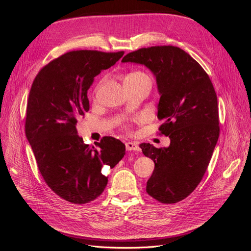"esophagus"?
<instances>
[{"mask_svg": "<svg viewBox=\"0 0 251 251\" xmlns=\"http://www.w3.org/2000/svg\"><path fill=\"white\" fill-rule=\"evenodd\" d=\"M125 146H126V150L127 151H140V148L136 144V143L127 142V143H125Z\"/></svg>", "mask_w": 251, "mask_h": 251, "instance_id": "34e87169", "label": "esophagus"}]
</instances>
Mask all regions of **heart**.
Segmentation results:
<instances>
[{"label":"heart","instance_id":"b5f03b06","mask_svg":"<svg viewBox=\"0 0 251 251\" xmlns=\"http://www.w3.org/2000/svg\"><path fill=\"white\" fill-rule=\"evenodd\" d=\"M141 81H150L149 76L143 73L141 70H134L131 71L130 74H128L125 77H124V85L129 84V83H136V82H141ZM103 82V80L98 84V86L101 85V83Z\"/></svg>","mask_w":251,"mask_h":251}]
</instances>
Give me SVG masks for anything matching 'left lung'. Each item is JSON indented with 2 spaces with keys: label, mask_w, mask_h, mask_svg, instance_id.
Returning a JSON list of instances; mask_svg holds the SVG:
<instances>
[{
  "label": "left lung",
  "mask_w": 251,
  "mask_h": 251,
  "mask_svg": "<svg viewBox=\"0 0 251 251\" xmlns=\"http://www.w3.org/2000/svg\"><path fill=\"white\" fill-rule=\"evenodd\" d=\"M122 62L147 66L160 94V134L169 136L168 148L142 143L143 154L155 169L146 192L163 203H175L191 195L207 169L220 136L218 97L198 61L180 48H143L126 54Z\"/></svg>",
  "instance_id": "left-lung-1"
}]
</instances>
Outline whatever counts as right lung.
Listing matches in <instances>:
<instances>
[{
    "label": "right lung",
    "instance_id": "1",
    "mask_svg": "<svg viewBox=\"0 0 251 251\" xmlns=\"http://www.w3.org/2000/svg\"><path fill=\"white\" fill-rule=\"evenodd\" d=\"M124 51L75 50L53 59L35 76L28 95L25 136L47 185L71 203H87L104 191L125 145L110 136L96 148L84 144L76 123L89 110L87 90L101 70L114 65Z\"/></svg>",
    "mask_w": 251,
    "mask_h": 251
}]
</instances>
